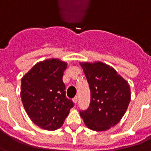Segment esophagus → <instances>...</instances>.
<instances>
[{
  "label": "esophagus",
  "instance_id": "obj_1",
  "mask_svg": "<svg viewBox=\"0 0 151 151\" xmlns=\"http://www.w3.org/2000/svg\"><path fill=\"white\" fill-rule=\"evenodd\" d=\"M73 102H74V104H78V97H75V98L73 99Z\"/></svg>",
  "mask_w": 151,
  "mask_h": 151
}]
</instances>
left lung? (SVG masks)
Here are the masks:
<instances>
[{
	"label": "left lung",
	"instance_id": "left-lung-1",
	"mask_svg": "<svg viewBox=\"0 0 151 151\" xmlns=\"http://www.w3.org/2000/svg\"><path fill=\"white\" fill-rule=\"evenodd\" d=\"M81 66L91 90V103L86 110L80 111V116L90 129H109L121 120L129 104V85L104 63H83Z\"/></svg>",
	"mask_w": 151,
	"mask_h": 151
}]
</instances>
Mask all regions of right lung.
<instances>
[{
	"label": "right lung",
	"instance_id": "obj_1",
	"mask_svg": "<svg viewBox=\"0 0 151 151\" xmlns=\"http://www.w3.org/2000/svg\"><path fill=\"white\" fill-rule=\"evenodd\" d=\"M67 64L57 59L37 63L22 79L21 98L31 120L46 130L62 126L74 104L62 80Z\"/></svg>",
	"mask_w": 151,
	"mask_h": 151
}]
</instances>
